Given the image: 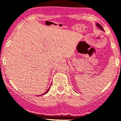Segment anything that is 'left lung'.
Returning a JSON list of instances; mask_svg holds the SVG:
<instances>
[{
	"label": "left lung",
	"instance_id": "left-lung-1",
	"mask_svg": "<svg viewBox=\"0 0 121 121\" xmlns=\"http://www.w3.org/2000/svg\"><path fill=\"white\" fill-rule=\"evenodd\" d=\"M96 25H97V26H98V27L99 28H100V29H101V30H104V29H103V28L102 27V26H101V25H100V24H99V23H97V24H96Z\"/></svg>",
	"mask_w": 121,
	"mask_h": 121
}]
</instances>
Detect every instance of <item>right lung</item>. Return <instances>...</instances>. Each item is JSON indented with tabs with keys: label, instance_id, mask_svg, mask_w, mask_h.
<instances>
[{
	"label": "right lung",
	"instance_id": "add662e5",
	"mask_svg": "<svg viewBox=\"0 0 121 121\" xmlns=\"http://www.w3.org/2000/svg\"><path fill=\"white\" fill-rule=\"evenodd\" d=\"M49 89H48V91H46V92H45V93H43V95H44V94L47 93H48V91H49Z\"/></svg>",
	"mask_w": 121,
	"mask_h": 121
}]
</instances>
